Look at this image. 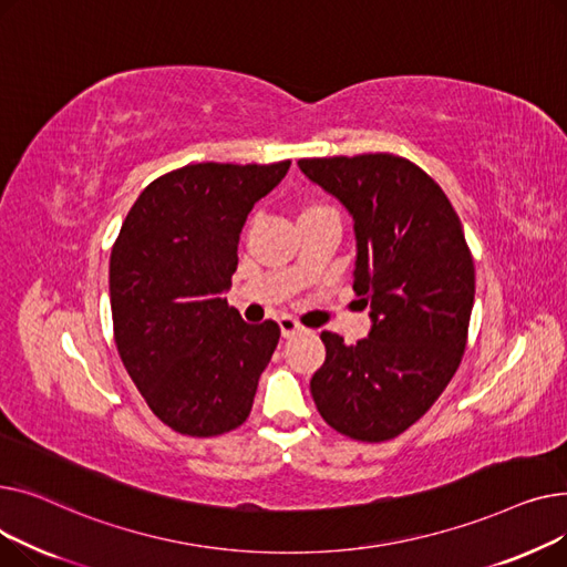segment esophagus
<instances>
[{"label": "esophagus", "instance_id": "esophagus-1", "mask_svg": "<svg viewBox=\"0 0 567 567\" xmlns=\"http://www.w3.org/2000/svg\"><path fill=\"white\" fill-rule=\"evenodd\" d=\"M278 323H280L282 338H293V336H299V333H303V331H306L299 321L291 319V317H287V315H282V317L278 319Z\"/></svg>", "mask_w": 567, "mask_h": 567}]
</instances>
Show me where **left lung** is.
Segmentation results:
<instances>
[{
  "label": "left lung",
  "mask_w": 567,
  "mask_h": 567,
  "mask_svg": "<svg viewBox=\"0 0 567 567\" xmlns=\"http://www.w3.org/2000/svg\"><path fill=\"white\" fill-rule=\"evenodd\" d=\"M301 172L353 218V291L370 308L368 338L323 331L310 381L321 419L355 441H389L436 402L462 363L475 271L451 199L393 154L301 158Z\"/></svg>",
  "instance_id": "1"
}]
</instances>
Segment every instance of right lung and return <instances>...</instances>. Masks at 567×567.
I'll list each match as a JSON object with an SVG mask.
<instances>
[{
    "instance_id": "add662e5",
    "label": "right lung",
    "mask_w": 567,
    "mask_h": 567,
    "mask_svg": "<svg viewBox=\"0 0 567 567\" xmlns=\"http://www.w3.org/2000/svg\"><path fill=\"white\" fill-rule=\"evenodd\" d=\"M291 161L197 163L148 184L110 255L114 342L137 391L178 434L218 436L250 415L276 321L246 323L225 291L255 202Z\"/></svg>"
}]
</instances>
